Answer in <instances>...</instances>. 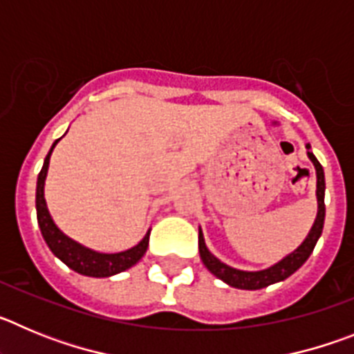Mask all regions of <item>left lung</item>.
<instances>
[{
	"label": "left lung",
	"mask_w": 354,
	"mask_h": 354,
	"mask_svg": "<svg viewBox=\"0 0 354 354\" xmlns=\"http://www.w3.org/2000/svg\"><path fill=\"white\" fill-rule=\"evenodd\" d=\"M308 149V158L314 162L315 167V175H317V218L314 221V227L310 228V232L306 236V239L303 241L301 246L294 250L292 253H289L286 259H282L280 262H277L274 266L268 268V270L262 271H241L236 270V268H230V266L223 264L221 261L212 255L211 252L205 246L204 236H202V230H198V252L200 259L205 264L209 271H211L214 277H218L220 280H223L225 283H228L230 287H236V289H246V290H257L262 289V287H268L271 283L282 282L287 277L294 273L296 270H299L305 261L310 257V253L314 252V246L317 243V239L321 237V232H323V225H324V212H326V207H324V170L321 167V162L317 161L314 154L310 152V145H306Z\"/></svg>",
	"instance_id": "8db88e82"
}]
</instances>
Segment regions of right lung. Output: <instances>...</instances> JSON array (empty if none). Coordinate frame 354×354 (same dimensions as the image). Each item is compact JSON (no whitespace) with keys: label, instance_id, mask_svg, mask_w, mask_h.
Returning <instances> with one entry per match:
<instances>
[{"label":"right lung","instance_id":"right-lung-1","mask_svg":"<svg viewBox=\"0 0 354 354\" xmlns=\"http://www.w3.org/2000/svg\"><path fill=\"white\" fill-rule=\"evenodd\" d=\"M56 143H58V140L53 143L49 154L44 159V167L39 174V179H37V220H39V227L44 241L48 243L49 250L55 253L56 257L80 274L104 278L129 270L131 266L136 264L145 255L147 246H149L150 230L138 245L126 250V252L99 253L90 248H84L76 241H72L53 221L51 214L48 211V205H46V198H44V183H46V175H48L49 158H51V152Z\"/></svg>","mask_w":354,"mask_h":354}]
</instances>
